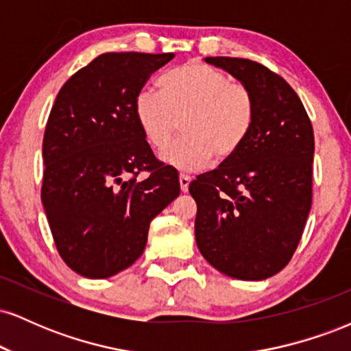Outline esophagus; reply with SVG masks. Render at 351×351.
<instances>
[{"instance_id": "esophagus-1", "label": "esophagus", "mask_w": 351, "mask_h": 351, "mask_svg": "<svg viewBox=\"0 0 351 351\" xmlns=\"http://www.w3.org/2000/svg\"><path fill=\"white\" fill-rule=\"evenodd\" d=\"M189 181H191V178H189L188 175H180V188H181V191H183V193L188 191Z\"/></svg>"}]
</instances>
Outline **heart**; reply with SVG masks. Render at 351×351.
<instances>
[{
    "instance_id": "1",
    "label": "heart",
    "mask_w": 351,
    "mask_h": 351,
    "mask_svg": "<svg viewBox=\"0 0 351 351\" xmlns=\"http://www.w3.org/2000/svg\"><path fill=\"white\" fill-rule=\"evenodd\" d=\"M158 84L162 94L140 90L134 110L145 140L156 152L171 143L183 122L186 136L168 148L165 162L198 170L213 158L226 162L243 148L256 117L254 97L244 84L199 60L168 71Z\"/></svg>"
}]
</instances>
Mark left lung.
<instances>
[{
	"label": "left lung",
	"instance_id": "8db88e82",
	"mask_svg": "<svg viewBox=\"0 0 351 351\" xmlns=\"http://www.w3.org/2000/svg\"><path fill=\"white\" fill-rule=\"evenodd\" d=\"M251 90L252 130L239 152L189 183L199 252L217 271L264 280L292 259L312 206L313 128L295 90L269 67L206 58Z\"/></svg>",
	"mask_w": 351,
	"mask_h": 351
}]
</instances>
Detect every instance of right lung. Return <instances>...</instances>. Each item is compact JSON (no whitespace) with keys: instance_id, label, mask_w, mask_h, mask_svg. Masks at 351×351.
I'll list each match as a JSON object with an SVG mask.
<instances>
[{"instance_id":"obj_1","label":"right lung","mask_w":351,"mask_h":351,"mask_svg":"<svg viewBox=\"0 0 351 351\" xmlns=\"http://www.w3.org/2000/svg\"><path fill=\"white\" fill-rule=\"evenodd\" d=\"M175 54L106 52L71 75L43 140L41 199L59 256L74 272L106 279L130 267L152 219L180 195L178 176L153 155L135 97ZM140 172H147L140 179Z\"/></svg>"}]
</instances>
